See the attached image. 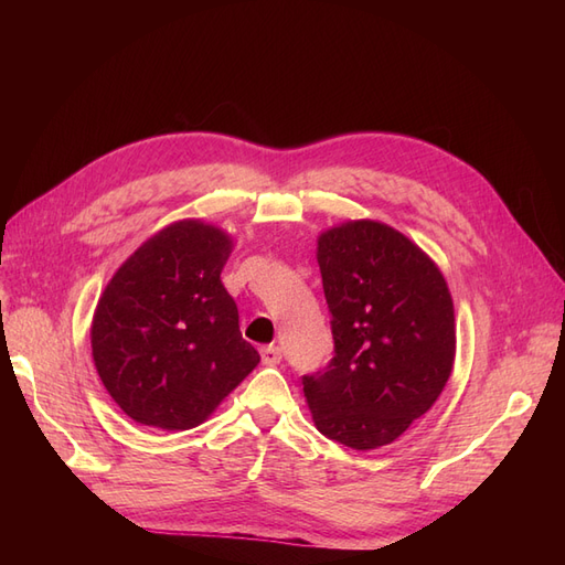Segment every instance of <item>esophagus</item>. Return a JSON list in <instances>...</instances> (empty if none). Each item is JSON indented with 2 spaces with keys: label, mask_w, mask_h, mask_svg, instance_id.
Instances as JSON below:
<instances>
[{
  "label": "esophagus",
  "mask_w": 565,
  "mask_h": 565,
  "mask_svg": "<svg viewBox=\"0 0 565 565\" xmlns=\"http://www.w3.org/2000/svg\"><path fill=\"white\" fill-rule=\"evenodd\" d=\"M280 358H282L280 347H276V344L262 347V363L264 365H276V363H280Z\"/></svg>",
  "instance_id": "34e87169"
}]
</instances>
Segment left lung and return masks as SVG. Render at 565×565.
<instances>
[{"instance_id": "obj_1", "label": "left lung", "mask_w": 565, "mask_h": 565, "mask_svg": "<svg viewBox=\"0 0 565 565\" xmlns=\"http://www.w3.org/2000/svg\"><path fill=\"white\" fill-rule=\"evenodd\" d=\"M318 264L334 349L328 365L301 377L303 396L322 436L374 450L396 440L446 386L452 299L429 256L377 221L320 235Z\"/></svg>"}]
</instances>
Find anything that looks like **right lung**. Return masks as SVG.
Returning a JSON list of instances; mask_svg holds the SVG:
<instances>
[{"label":"right lung","instance_id":"1","mask_svg":"<svg viewBox=\"0 0 565 565\" xmlns=\"http://www.w3.org/2000/svg\"><path fill=\"white\" fill-rule=\"evenodd\" d=\"M228 254L226 233L179 221L136 249L98 299L94 363L134 422L193 429L259 363L221 282Z\"/></svg>","mask_w":565,"mask_h":565}]
</instances>
